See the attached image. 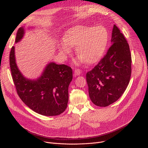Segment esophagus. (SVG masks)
<instances>
[{"mask_svg": "<svg viewBox=\"0 0 148 148\" xmlns=\"http://www.w3.org/2000/svg\"><path fill=\"white\" fill-rule=\"evenodd\" d=\"M74 72H75V74L76 75H79L81 74V70H80L79 69H76L75 70Z\"/></svg>", "mask_w": 148, "mask_h": 148, "instance_id": "obj_1", "label": "esophagus"}]
</instances>
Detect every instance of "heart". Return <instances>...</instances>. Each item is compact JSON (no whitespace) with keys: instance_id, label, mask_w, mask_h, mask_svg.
I'll use <instances>...</instances> for the list:
<instances>
[{"instance_id":"1","label":"heart","mask_w":148,"mask_h":148,"mask_svg":"<svg viewBox=\"0 0 148 148\" xmlns=\"http://www.w3.org/2000/svg\"><path fill=\"white\" fill-rule=\"evenodd\" d=\"M108 40V32L104 27L93 28L79 25L66 32L59 50L62 53L67 54L71 52V46L76 45V54L87 63H93L103 54Z\"/></svg>"}]
</instances>
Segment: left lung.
<instances>
[{"mask_svg": "<svg viewBox=\"0 0 148 148\" xmlns=\"http://www.w3.org/2000/svg\"><path fill=\"white\" fill-rule=\"evenodd\" d=\"M111 41L104 58L86 75L90 99L99 107L108 106L117 101L126 89L131 76L129 45L116 25Z\"/></svg>", "mask_w": 148, "mask_h": 148, "instance_id": "8db88e82", "label": "left lung"}]
</instances>
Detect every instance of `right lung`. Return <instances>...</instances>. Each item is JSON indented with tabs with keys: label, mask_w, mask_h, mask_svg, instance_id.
<instances>
[{
	"label": "right lung",
	"mask_w": 148,
	"mask_h": 148,
	"mask_svg": "<svg viewBox=\"0 0 148 148\" xmlns=\"http://www.w3.org/2000/svg\"><path fill=\"white\" fill-rule=\"evenodd\" d=\"M24 29L18 30L15 42L21 40ZM15 48L9 54L11 74L17 94L21 100L32 110L46 116H58L67 108L68 88L72 80V69L66 64L49 63L37 80H29L22 75L16 66Z\"/></svg>",
	"instance_id": "1"
}]
</instances>
